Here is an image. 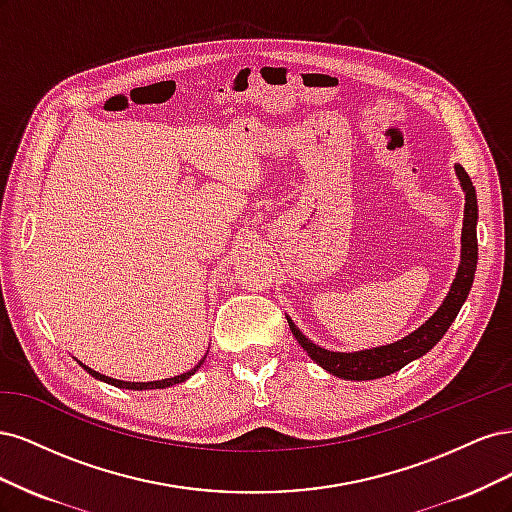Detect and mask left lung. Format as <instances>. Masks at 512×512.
<instances>
[{"label":"left lung","mask_w":512,"mask_h":512,"mask_svg":"<svg viewBox=\"0 0 512 512\" xmlns=\"http://www.w3.org/2000/svg\"><path fill=\"white\" fill-rule=\"evenodd\" d=\"M455 168H457V177L463 185V192H466V215H463V232H461V265H459L455 282L451 286V292H448V297L444 299L438 312L433 314L421 329H416L414 333L401 339V342H395L391 346H380V348L350 354V352H331L312 344L288 318V327L292 335L297 337L301 348L312 356L320 367L327 369L329 374L344 380H374V378L389 376L393 371L408 365L412 359H418V356L429 352L440 342L442 335L448 331V327H451V322L457 318L459 309L463 301H466L474 282V271H476V260H478V241H476L478 205H476V190L470 175L466 173V168L459 164Z\"/></svg>","instance_id":"left-lung-1"}]
</instances>
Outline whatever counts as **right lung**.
Returning a JSON list of instances; mask_svg holds the SVG:
<instances>
[{"label":"right lung","mask_w":512,"mask_h":512,"mask_svg":"<svg viewBox=\"0 0 512 512\" xmlns=\"http://www.w3.org/2000/svg\"><path fill=\"white\" fill-rule=\"evenodd\" d=\"M203 365V361H200L194 369H190L188 374H181V376H175V378H166V380H156V382H123V380H115V378H108V376H102V374H98V371H94V369H89L87 365H83L81 363V367L85 369V371H89L91 376L94 378H98V380H102V382H108V384H113V386H119V389H134V391H147V389H166V386H173V384H179V382H183V380H188L192 374H196V369Z\"/></svg>","instance_id":"right-lung-1"}]
</instances>
